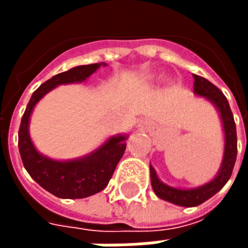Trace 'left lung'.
Returning <instances> with one entry per match:
<instances>
[{
  "label": "left lung",
  "instance_id": "1",
  "mask_svg": "<svg viewBox=\"0 0 248 248\" xmlns=\"http://www.w3.org/2000/svg\"><path fill=\"white\" fill-rule=\"evenodd\" d=\"M194 93L197 95H202L207 98L208 101H211L215 105V108H218L222 122H223L224 156L218 175L214 178L211 182L206 183L198 188L181 190V188H174L162 183L156 177L155 170L150 166L151 187L156 194V197L165 199L167 202L178 204V206H185V207H195V206L202 204L203 202H206L207 199L215 195L227 183L234 170L236 153H238L234 115L230 108L229 101L224 97L223 93L208 79L197 74H194Z\"/></svg>",
  "mask_w": 248,
  "mask_h": 248
}]
</instances>
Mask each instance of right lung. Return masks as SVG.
<instances>
[{"label": "right lung", "mask_w": 248, "mask_h": 248, "mask_svg": "<svg viewBox=\"0 0 248 248\" xmlns=\"http://www.w3.org/2000/svg\"><path fill=\"white\" fill-rule=\"evenodd\" d=\"M101 65L92 63L73 67L60 73L42 83L30 98L18 130V149L26 171L41 187L63 199H78L102 191L113 177L115 167L126 150L124 135L111 137L99 149L77 161H53L35 150L29 137V118L35 103L62 83L82 82Z\"/></svg>", "instance_id": "1"}]
</instances>
